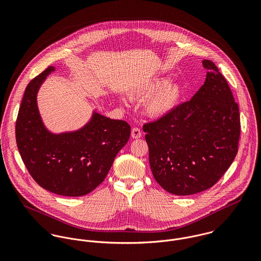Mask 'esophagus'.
Masks as SVG:
<instances>
[{"instance_id": "esophagus-1", "label": "esophagus", "mask_w": 261, "mask_h": 261, "mask_svg": "<svg viewBox=\"0 0 261 261\" xmlns=\"http://www.w3.org/2000/svg\"><path fill=\"white\" fill-rule=\"evenodd\" d=\"M142 137V133H141V129L138 128V127H134L132 129V138L133 139H140Z\"/></svg>"}]
</instances>
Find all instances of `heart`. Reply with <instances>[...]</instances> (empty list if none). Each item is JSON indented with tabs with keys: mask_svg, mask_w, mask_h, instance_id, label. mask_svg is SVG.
Returning <instances> with one entry per match:
<instances>
[{
	"mask_svg": "<svg viewBox=\"0 0 261 261\" xmlns=\"http://www.w3.org/2000/svg\"><path fill=\"white\" fill-rule=\"evenodd\" d=\"M171 75H161L140 82L128 94L136 99H147L145 111L150 118H163L175 112L185 94L180 82H172Z\"/></svg>",
	"mask_w": 261,
	"mask_h": 261,
	"instance_id": "b5f03b06",
	"label": "heart"
}]
</instances>
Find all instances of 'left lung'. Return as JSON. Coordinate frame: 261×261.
<instances>
[{
    "instance_id": "left-lung-1",
    "label": "left lung",
    "mask_w": 261,
    "mask_h": 261,
    "mask_svg": "<svg viewBox=\"0 0 261 261\" xmlns=\"http://www.w3.org/2000/svg\"><path fill=\"white\" fill-rule=\"evenodd\" d=\"M202 64L206 79L192 99L143 127L155 181L178 196L215 185L238 150V105L218 67L206 59Z\"/></svg>"
}]
</instances>
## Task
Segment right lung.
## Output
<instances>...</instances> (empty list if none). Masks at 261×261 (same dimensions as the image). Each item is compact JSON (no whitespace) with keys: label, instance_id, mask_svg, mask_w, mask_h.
Here are the masks:
<instances>
[{"label":"right lung","instance_id":"right-lung-1","mask_svg":"<svg viewBox=\"0 0 261 261\" xmlns=\"http://www.w3.org/2000/svg\"><path fill=\"white\" fill-rule=\"evenodd\" d=\"M55 69L49 66L25 89L16 121L17 147L39 186L61 196H84L103 182L117 152L129 139L130 126L93 111L90 119L76 130H49L38 109L37 94Z\"/></svg>","mask_w":261,"mask_h":261}]
</instances>
